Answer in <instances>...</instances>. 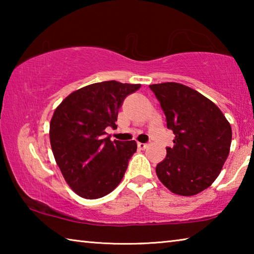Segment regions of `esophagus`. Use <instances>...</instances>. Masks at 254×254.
I'll return each instance as SVG.
<instances>
[{"label": "esophagus", "instance_id": "34e87169", "mask_svg": "<svg viewBox=\"0 0 254 254\" xmlns=\"http://www.w3.org/2000/svg\"><path fill=\"white\" fill-rule=\"evenodd\" d=\"M137 148L141 149V150H144L148 148V144L147 143H141V142H137Z\"/></svg>", "mask_w": 254, "mask_h": 254}]
</instances>
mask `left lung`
<instances>
[{"mask_svg": "<svg viewBox=\"0 0 254 254\" xmlns=\"http://www.w3.org/2000/svg\"><path fill=\"white\" fill-rule=\"evenodd\" d=\"M160 102L174 147L156 167L160 182L171 192L194 196L218 177L230 153L231 124L222 111L195 89L179 83L150 85Z\"/></svg>", "mask_w": 254, "mask_h": 254, "instance_id": "1", "label": "left lung"}]
</instances>
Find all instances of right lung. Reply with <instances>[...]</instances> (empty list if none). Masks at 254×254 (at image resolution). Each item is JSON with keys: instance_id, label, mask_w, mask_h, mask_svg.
<instances>
[{"instance_id": "right-lung-1", "label": "right lung", "mask_w": 254, "mask_h": 254, "mask_svg": "<svg viewBox=\"0 0 254 254\" xmlns=\"http://www.w3.org/2000/svg\"><path fill=\"white\" fill-rule=\"evenodd\" d=\"M140 84L102 81L70 93L55 110L49 137L55 160L72 190L86 199L104 197L119 186L136 142L111 141L119 109Z\"/></svg>"}]
</instances>
